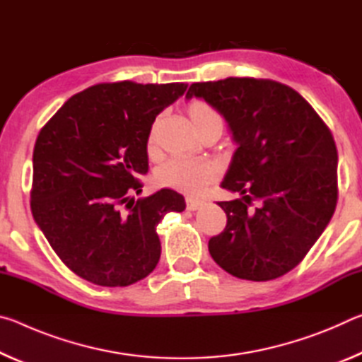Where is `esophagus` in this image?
Masks as SVG:
<instances>
[{"instance_id": "1", "label": "esophagus", "mask_w": 362, "mask_h": 362, "mask_svg": "<svg viewBox=\"0 0 362 362\" xmlns=\"http://www.w3.org/2000/svg\"><path fill=\"white\" fill-rule=\"evenodd\" d=\"M204 201L194 199V198H187V209L188 211H198L201 206H203Z\"/></svg>"}]
</instances>
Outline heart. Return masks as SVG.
<instances>
[{
  "mask_svg": "<svg viewBox=\"0 0 362 362\" xmlns=\"http://www.w3.org/2000/svg\"><path fill=\"white\" fill-rule=\"evenodd\" d=\"M193 124L204 118H220L218 113L204 102H193L188 108ZM153 132L148 137V146H153ZM156 182L161 187L179 189L183 193H198L216 177V166L206 159L170 158L156 170Z\"/></svg>",
  "mask_w": 362,
  "mask_h": 362,
  "instance_id": "obj_1",
  "label": "heart"
}]
</instances>
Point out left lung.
<instances>
[{
	"instance_id": "8db88e82",
	"label": "left lung",
	"mask_w": 362,
	"mask_h": 362,
	"mask_svg": "<svg viewBox=\"0 0 362 362\" xmlns=\"http://www.w3.org/2000/svg\"><path fill=\"white\" fill-rule=\"evenodd\" d=\"M198 97L228 122L238 148L220 201L226 226L209 240L218 267L247 281H269L296 268L334 216L337 146L320 115L297 90L272 79L193 83Z\"/></svg>"
}]
</instances>
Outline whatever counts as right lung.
I'll use <instances>...</instances> for the list:
<instances>
[{
    "label": "right lung",
    "instance_id": "obj_1",
    "mask_svg": "<svg viewBox=\"0 0 362 362\" xmlns=\"http://www.w3.org/2000/svg\"><path fill=\"white\" fill-rule=\"evenodd\" d=\"M187 84L102 83L73 95L40 131L33 150L32 214L54 252L89 283L124 287L161 255L156 225L182 212L174 189L134 201L148 173L151 124Z\"/></svg>",
    "mask_w": 362,
    "mask_h": 362
}]
</instances>
